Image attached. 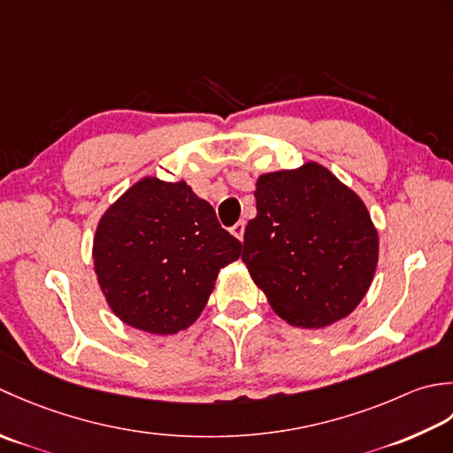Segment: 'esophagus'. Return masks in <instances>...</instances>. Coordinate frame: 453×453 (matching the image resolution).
<instances>
[{"label":"esophagus","mask_w":453,"mask_h":453,"mask_svg":"<svg viewBox=\"0 0 453 453\" xmlns=\"http://www.w3.org/2000/svg\"><path fill=\"white\" fill-rule=\"evenodd\" d=\"M244 228H246L244 220H238L236 225L230 226V233H233V234H234L238 240H242V238H244Z\"/></svg>","instance_id":"obj_1"}]
</instances>
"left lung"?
Instances as JSON below:
<instances>
[{"label": "left lung", "mask_w": 453, "mask_h": 453, "mask_svg": "<svg viewBox=\"0 0 453 453\" xmlns=\"http://www.w3.org/2000/svg\"><path fill=\"white\" fill-rule=\"evenodd\" d=\"M242 262L272 309L299 328L348 317L372 285L380 238L364 201L326 168L264 173Z\"/></svg>", "instance_id": "left-lung-1"}]
</instances>
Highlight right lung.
Returning a JSON list of instances; mask_svg holds the SVG:
<instances>
[{"mask_svg":"<svg viewBox=\"0 0 453 453\" xmlns=\"http://www.w3.org/2000/svg\"><path fill=\"white\" fill-rule=\"evenodd\" d=\"M240 250L186 181L144 178L101 217L94 264L119 319L150 334H175L197 320L220 267Z\"/></svg>","mask_w":453,"mask_h":453,"instance_id":"add662e5","label":"right lung"}]
</instances>
